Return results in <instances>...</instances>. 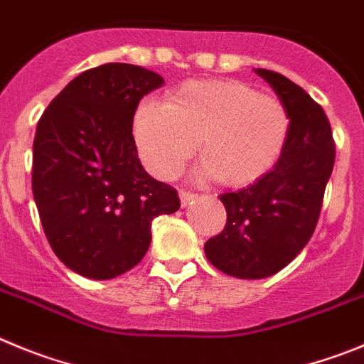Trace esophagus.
<instances>
[{
  "label": "esophagus",
  "mask_w": 364,
  "mask_h": 364,
  "mask_svg": "<svg viewBox=\"0 0 364 364\" xmlns=\"http://www.w3.org/2000/svg\"><path fill=\"white\" fill-rule=\"evenodd\" d=\"M179 198H181V205L186 206V205H190V203H194L198 196H196L194 192H186V190H181V192H179Z\"/></svg>",
  "instance_id": "esophagus-1"
}]
</instances>
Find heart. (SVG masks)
Returning <instances> with one entry per match:
<instances>
[{"mask_svg":"<svg viewBox=\"0 0 364 364\" xmlns=\"http://www.w3.org/2000/svg\"><path fill=\"white\" fill-rule=\"evenodd\" d=\"M290 112L276 96L243 81H190L168 103L146 100L134 137L154 176L172 179L199 150L201 179L245 186L274 168L290 136Z\"/></svg>","mask_w":364,"mask_h":364,"instance_id":"1","label":"heart"}]
</instances>
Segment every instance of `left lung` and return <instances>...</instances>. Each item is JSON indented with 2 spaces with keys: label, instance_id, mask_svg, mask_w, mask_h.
I'll list each match as a JSON object with an SVG mask.
<instances>
[{
  "label": "left lung",
  "instance_id": "obj_1",
  "mask_svg": "<svg viewBox=\"0 0 364 364\" xmlns=\"http://www.w3.org/2000/svg\"><path fill=\"white\" fill-rule=\"evenodd\" d=\"M290 112V136L276 166L248 188L219 196L227 208L221 234L205 254L218 270L241 279L274 276L299 254L319 221L336 161L328 117L299 85L257 68Z\"/></svg>",
  "mask_w": 364,
  "mask_h": 364
}]
</instances>
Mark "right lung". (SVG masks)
Returning a JSON list of instances; mask_svg holds the SVG:
<instances>
[{
  "label": "right lung",
  "mask_w": 364,
  "mask_h": 364,
  "mask_svg": "<svg viewBox=\"0 0 364 364\" xmlns=\"http://www.w3.org/2000/svg\"><path fill=\"white\" fill-rule=\"evenodd\" d=\"M156 72L105 63L83 72L39 117L32 194L54 254L90 279H112L143 259L152 219L174 214L178 190L150 178L132 123Z\"/></svg>",
  "instance_id": "1"
}]
</instances>
